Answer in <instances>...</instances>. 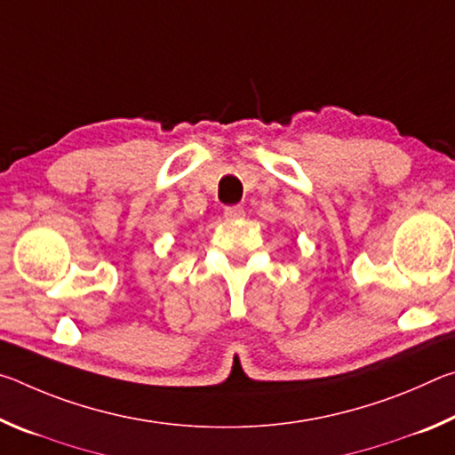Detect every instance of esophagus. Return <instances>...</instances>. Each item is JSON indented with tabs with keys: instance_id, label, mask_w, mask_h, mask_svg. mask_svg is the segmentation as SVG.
Masks as SVG:
<instances>
[{
	"instance_id": "1",
	"label": "esophagus",
	"mask_w": 455,
	"mask_h": 455,
	"mask_svg": "<svg viewBox=\"0 0 455 455\" xmlns=\"http://www.w3.org/2000/svg\"><path fill=\"white\" fill-rule=\"evenodd\" d=\"M225 217L228 220L243 219L244 217V209H243V206H228V209H225Z\"/></svg>"
}]
</instances>
